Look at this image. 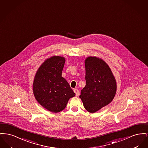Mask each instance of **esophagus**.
<instances>
[{
    "label": "esophagus",
    "mask_w": 148,
    "mask_h": 148,
    "mask_svg": "<svg viewBox=\"0 0 148 148\" xmlns=\"http://www.w3.org/2000/svg\"><path fill=\"white\" fill-rule=\"evenodd\" d=\"M73 91H74V92L75 93V94H76V96H78V95H79V91L77 89H74V90H73Z\"/></svg>",
    "instance_id": "34e87169"
}]
</instances>
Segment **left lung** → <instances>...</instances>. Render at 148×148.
Listing matches in <instances>:
<instances>
[{
	"instance_id": "obj_1",
	"label": "left lung",
	"mask_w": 148,
	"mask_h": 148,
	"mask_svg": "<svg viewBox=\"0 0 148 148\" xmlns=\"http://www.w3.org/2000/svg\"><path fill=\"white\" fill-rule=\"evenodd\" d=\"M85 65L86 86L81 91L79 98L86 110L95 113L113 100L116 81L109 65L100 58L89 56Z\"/></svg>"
}]
</instances>
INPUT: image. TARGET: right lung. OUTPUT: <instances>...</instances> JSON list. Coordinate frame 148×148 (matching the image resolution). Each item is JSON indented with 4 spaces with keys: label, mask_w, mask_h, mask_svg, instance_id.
Segmentation results:
<instances>
[{
    "label": "right lung",
    "mask_w": 148,
    "mask_h": 148,
    "mask_svg": "<svg viewBox=\"0 0 148 148\" xmlns=\"http://www.w3.org/2000/svg\"><path fill=\"white\" fill-rule=\"evenodd\" d=\"M65 61L62 56L48 58L38 68L33 83L36 100L44 108L54 113L65 109L69 99L75 95L69 84L62 77Z\"/></svg>",
    "instance_id": "1"
}]
</instances>
